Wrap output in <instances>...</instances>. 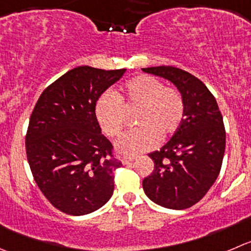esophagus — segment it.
<instances>
[{
  "mask_svg": "<svg viewBox=\"0 0 251 251\" xmlns=\"http://www.w3.org/2000/svg\"><path fill=\"white\" fill-rule=\"evenodd\" d=\"M133 159H135V157H132V155H126V157H124L123 159H121V162H123V164H128V163L132 162Z\"/></svg>",
  "mask_w": 251,
  "mask_h": 251,
  "instance_id": "obj_1",
  "label": "esophagus"
}]
</instances>
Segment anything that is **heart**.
<instances>
[{"label":"heart","mask_w":251,"mask_h":251,"mask_svg":"<svg viewBox=\"0 0 251 251\" xmlns=\"http://www.w3.org/2000/svg\"><path fill=\"white\" fill-rule=\"evenodd\" d=\"M138 127L128 131L116 143L124 154H140L154 148L158 138L170 137L184 120L185 101L174 87H167L157 77L141 75L126 82L123 93L101 94L96 103V116L104 135L116 138L123 132L125 113L136 110Z\"/></svg>","instance_id":"obj_1"}]
</instances>
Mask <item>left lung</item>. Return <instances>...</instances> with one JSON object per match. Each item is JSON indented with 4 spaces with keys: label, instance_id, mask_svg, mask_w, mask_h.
I'll return each mask as SVG.
<instances>
[{
    "label": "left lung",
    "instance_id": "8db88e82",
    "mask_svg": "<svg viewBox=\"0 0 251 251\" xmlns=\"http://www.w3.org/2000/svg\"><path fill=\"white\" fill-rule=\"evenodd\" d=\"M169 79L185 101L181 125L160 151L150 153L154 169L142 181L157 205L185 210L198 203L217 179L226 150L222 114L213 94L198 77L173 66L142 69Z\"/></svg>",
    "mask_w": 251,
    "mask_h": 251
}]
</instances>
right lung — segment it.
I'll return each mask as SVG.
<instances>
[{
  "mask_svg": "<svg viewBox=\"0 0 251 251\" xmlns=\"http://www.w3.org/2000/svg\"><path fill=\"white\" fill-rule=\"evenodd\" d=\"M126 70L79 66L46 87L29 119L25 151L34 180L61 212L83 216L105 205L121 162L96 116L99 97Z\"/></svg>",
  "mask_w": 251,
  "mask_h": 251,
  "instance_id": "add662e5",
  "label": "right lung"
}]
</instances>
